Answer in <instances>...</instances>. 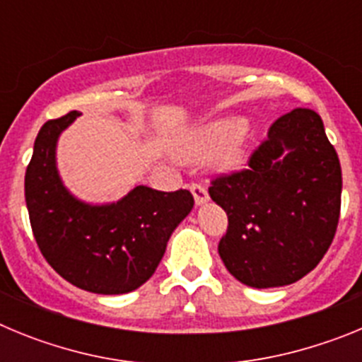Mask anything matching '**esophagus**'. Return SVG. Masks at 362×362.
Instances as JSON below:
<instances>
[{"label": "esophagus", "instance_id": "34e87169", "mask_svg": "<svg viewBox=\"0 0 362 362\" xmlns=\"http://www.w3.org/2000/svg\"><path fill=\"white\" fill-rule=\"evenodd\" d=\"M190 192H192V196H194V199H196V204H204L210 199L209 192H206V188H204L201 183H192Z\"/></svg>", "mask_w": 362, "mask_h": 362}]
</instances>
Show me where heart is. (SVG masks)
<instances>
[{
	"instance_id": "obj_1",
	"label": "heart",
	"mask_w": 362,
	"mask_h": 362,
	"mask_svg": "<svg viewBox=\"0 0 362 362\" xmlns=\"http://www.w3.org/2000/svg\"><path fill=\"white\" fill-rule=\"evenodd\" d=\"M246 123L241 117H226V119L214 121L201 129L196 136H192L188 141L181 146L183 158L190 161H206L217 156L219 152L228 148V146L235 143L245 132ZM241 161V152L235 146H230L226 150L221 163L225 166H233Z\"/></svg>"
}]
</instances>
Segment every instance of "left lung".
Wrapping results in <instances>:
<instances>
[{"label":"left lung","instance_id":"1","mask_svg":"<svg viewBox=\"0 0 362 362\" xmlns=\"http://www.w3.org/2000/svg\"><path fill=\"white\" fill-rule=\"evenodd\" d=\"M341 190V163L317 112L277 117L246 168L210 181V197L228 216L217 246L226 270L252 288L305 277L334 241Z\"/></svg>","mask_w":362,"mask_h":362}]
</instances>
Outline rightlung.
I'll list each match as a JSON object with an SVG mask.
<instances>
[{"label":"right lung","instance_id":"add662e5","mask_svg":"<svg viewBox=\"0 0 362 362\" xmlns=\"http://www.w3.org/2000/svg\"><path fill=\"white\" fill-rule=\"evenodd\" d=\"M78 110L41 127L25 172L32 233L54 270L78 288L116 296L139 288L158 268L175 226L190 214L188 190L136 187L114 204L90 206L72 197L56 170L57 136Z\"/></svg>","mask_w":362,"mask_h":362}]
</instances>
